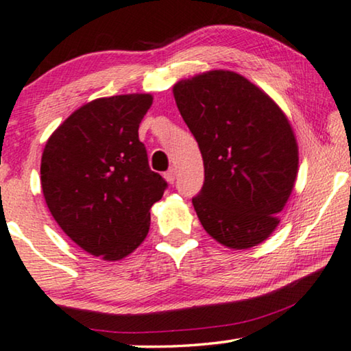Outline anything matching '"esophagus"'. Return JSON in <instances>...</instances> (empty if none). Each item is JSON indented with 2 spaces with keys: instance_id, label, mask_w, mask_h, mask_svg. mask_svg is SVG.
<instances>
[{
  "instance_id": "obj_1",
  "label": "esophagus",
  "mask_w": 351,
  "mask_h": 351,
  "mask_svg": "<svg viewBox=\"0 0 351 351\" xmlns=\"http://www.w3.org/2000/svg\"><path fill=\"white\" fill-rule=\"evenodd\" d=\"M164 178H165L167 181L170 182V184H173V182H175V178H176V171H175V169H169V170H167L165 173H164Z\"/></svg>"
}]
</instances>
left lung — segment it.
Returning a JSON list of instances; mask_svg holds the SVG:
<instances>
[{
  "label": "left lung",
  "instance_id": "8db88e82",
  "mask_svg": "<svg viewBox=\"0 0 351 351\" xmlns=\"http://www.w3.org/2000/svg\"><path fill=\"white\" fill-rule=\"evenodd\" d=\"M173 95L204 159V187L192 199L204 229L232 250L263 243L298 178L288 117L256 84L227 70L181 79Z\"/></svg>",
  "mask_w": 351,
  "mask_h": 351
}]
</instances>
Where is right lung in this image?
<instances>
[{"instance_id": "obj_1", "label": "right lung", "mask_w": 351, "mask_h": 351, "mask_svg": "<svg viewBox=\"0 0 351 351\" xmlns=\"http://www.w3.org/2000/svg\"><path fill=\"white\" fill-rule=\"evenodd\" d=\"M152 105L149 93L97 98L49 136L41 157V187L62 230L88 254L119 261L149 232L151 206L167 182L147 164L138 127Z\"/></svg>"}]
</instances>
